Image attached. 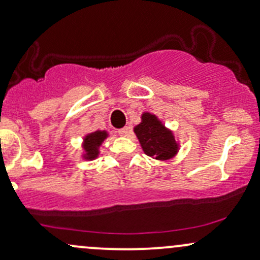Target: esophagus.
<instances>
[{"label": "esophagus", "mask_w": 260, "mask_h": 260, "mask_svg": "<svg viewBox=\"0 0 260 260\" xmlns=\"http://www.w3.org/2000/svg\"><path fill=\"white\" fill-rule=\"evenodd\" d=\"M129 129L131 128L128 126L121 128V129H118V134H120V136H127V134L129 133Z\"/></svg>", "instance_id": "obj_1"}]
</instances>
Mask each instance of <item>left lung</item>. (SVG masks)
Here are the masks:
<instances>
[{
	"label": "left lung",
	"mask_w": 260,
	"mask_h": 260,
	"mask_svg": "<svg viewBox=\"0 0 260 260\" xmlns=\"http://www.w3.org/2000/svg\"><path fill=\"white\" fill-rule=\"evenodd\" d=\"M142 123L134 128L143 150L148 156L157 160H166L177 153L174 136L150 113L142 116Z\"/></svg>",
	"instance_id": "8db88e82"
}]
</instances>
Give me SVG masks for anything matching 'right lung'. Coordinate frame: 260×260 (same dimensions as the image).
Wrapping results in <instances>:
<instances>
[{
    "instance_id": "right-lung-1",
    "label": "right lung",
    "mask_w": 260,
    "mask_h": 260,
    "mask_svg": "<svg viewBox=\"0 0 260 260\" xmlns=\"http://www.w3.org/2000/svg\"><path fill=\"white\" fill-rule=\"evenodd\" d=\"M105 138H106V133L100 132V131L86 136L85 144H84V149L86 151V159H94V157H96L98 148L100 147L101 143H103V140Z\"/></svg>"
}]
</instances>
